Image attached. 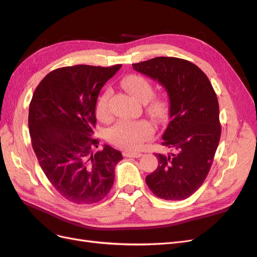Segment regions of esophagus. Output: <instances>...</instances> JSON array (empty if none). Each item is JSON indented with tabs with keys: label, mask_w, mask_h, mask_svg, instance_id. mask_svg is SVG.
I'll list each match as a JSON object with an SVG mask.
<instances>
[{
	"label": "esophagus",
	"mask_w": 257,
	"mask_h": 257,
	"mask_svg": "<svg viewBox=\"0 0 257 257\" xmlns=\"http://www.w3.org/2000/svg\"><path fill=\"white\" fill-rule=\"evenodd\" d=\"M142 155H143V153H141V152H125V153H124V157H126V158H134V159L141 158Z\"/></svg>",
	"instance_id": "1"
}]
</instances>
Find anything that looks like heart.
Masks as SVG:
<instances>
[{
  "label": "heart",
  "instance_id": "heart-1",
  "mask_svg": "<svg viewBox=\"0 0 257 257\" xmlns=\"http://www.w3.org/2000/svg\"><path fill=\"white\" fill-rule=\"evenodd\" d=\"M121 83L139 102H147L146 111L154 119L161 120L166 115L168 110L167 102L161 97H152L154 93L153 84L146 77L138 74H131L124 77ZM109 96L110 91L106 89L96 102L95 112L97 118L102 121L109 119V107H108ZM154 133L155 127L148 120L119 121L108 131L107 139L113 146L121 149L134 151L141 149L146 142L153 137Z\"/></svg>",
  "mask_w": 257,
  "mask_h": 257
}]
</instances>
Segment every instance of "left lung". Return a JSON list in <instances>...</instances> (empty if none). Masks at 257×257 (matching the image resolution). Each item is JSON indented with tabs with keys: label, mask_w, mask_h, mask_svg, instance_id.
I'll list each match as a JSON object with an SVG mask.
<instances>
[{
	"label": "left lung",
	"mask_w": 257,
	"mask_h": 257,
	"mask_svg": "<svg viewBox=\"0 0 257 257\" xmlns=\"http://www.w3.org/2000/svg\"><path fill=\"white\" fill-rule=\"evenodd\" d=\"M135 71L164 85L169 96V123L163 146L175 153H157L158 168L146 177L155 196L182 200L195 193L211 168L221 137L219 102L211 82L192 62L158 57L133 64Z\"/></svg>",
	"instance_id": "8db88e82"
}]
</instances>
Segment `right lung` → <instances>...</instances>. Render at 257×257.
<instances>
[{
    "instance_id": "right-lung-1",
    "label": "right lung",
    "mask_w": 257,
    "mask_h": 257,
    "mask_svg": "<svg viewBox=\"0 0 257 257\" xmlns=\"http://www.w3.org/2000/svg\"><path fill=\"white\" fill-rule=\"evenodd\" d=\"M121 66L57 68L44 77L31 99L29 131L40 166L53 188L77 205L104 199L123 159L107 145L94 152L99 142L91 137L99 91Z\"/></svg>"
}]
</instances>
